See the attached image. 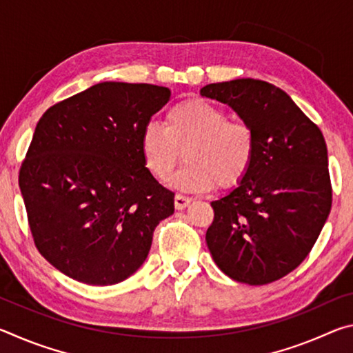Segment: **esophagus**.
Instances as JSON below:
<instances>
[{
    "label": "esophagus",
    "mask_w": 353,
    "mask_h": 353,
    "mask_svg": "<svg viewBox=\"0 0 353 353\" xmlns=\"http://www.w3.org/2000/svg\"><path fill=\"white\" fill-rule=\"evenodd\" d=\"M191 199L188 196H183V194H176L174 196V205L177 210H183V208H187L190 205Z\"/></svg>",
    "instance_id": "obj_1"
}]
</instances>
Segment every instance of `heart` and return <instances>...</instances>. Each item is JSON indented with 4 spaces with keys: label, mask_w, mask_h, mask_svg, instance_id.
<instances>
[{
    "label": "heart",
    "mask_w": 353,
    "mask_h": 353,
    "mask_svg": "<svg viewBox=\"0 0 353 353\" xmlns=\"http://www.w3.org/2000/svg\"><path fill=\"white\" fill-rule=\"evenodd\" d=\"M146 170L165 182L183 157L172 185L185 191L236 187L250 171L256 152L254 128L204 99L179 101L166 112L163 128L148 124L140 137Z\"/></svg>",
    "instance_id": "obj_1"
}]
</instances>
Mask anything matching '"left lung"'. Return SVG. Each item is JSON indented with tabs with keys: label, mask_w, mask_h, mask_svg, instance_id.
I'll list each match as a JSON object with an SVG mask.
<instances>
[{
	"label": "left lung",
	"mask_w": 353,
	"mask_h": 353,
	"mask_svg": "<svg viewBox=\"0 0 353 353\" xmlns=\"http://www.w3.org/2000/svg\"><path fill=\"white\" fill-rule=\"evenodd\" d=\"M201 94L230 105L256 135L248 176L212 202L208 250L219 270L236 282H276L305 260L330 213L324 135L288 94L270 82L208 83Z\"/></svg>",
	"instance_id": "1"
}]
</instances>
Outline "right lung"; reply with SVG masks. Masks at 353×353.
<instances>
[{"mask_svg": "<svg viewBox=\"0 0 353 353\" xmlns=\"http://www.w3.org/2000/svg\"><path fill=\"white\" fill-rule=\"evenodd\" d=\"M171 90L101 82L50 107L19 183L35 248L65 276L115 285L146 260L174 193L146 170L140 137Z\"/></svg>", "mask_w": 353, "mask_h": 353, "instance_id": "add662e5", "label": "right lung"}]
</instances>
